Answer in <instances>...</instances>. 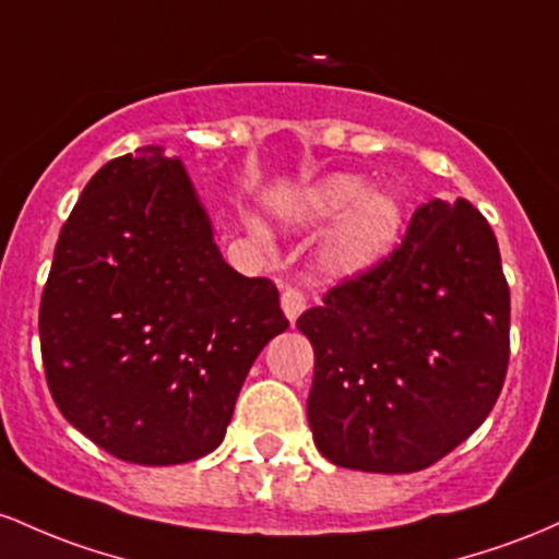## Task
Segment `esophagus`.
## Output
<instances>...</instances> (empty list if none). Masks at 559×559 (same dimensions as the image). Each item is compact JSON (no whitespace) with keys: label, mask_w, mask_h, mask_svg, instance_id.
<instances>
[{"label":"esophagus","mask_w":559,"mask_h":559,"mask_svg":"<svg viewBox=\"0 0 559 559\" xmlns=\"http://www.w3.org/2000/svg\"><path fill=\"white\" fill-rule=\"evenodd\" d=\"M280 304H282V311H285V317L290 319V324H293L300 313L306 311L304 290H298V287H285V290H282Z\"/></svg>","instance_id":"34e87169"}]
</instances>
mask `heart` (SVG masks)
<instances>
[{"mask_svg":"<svg viewBox=\"0 0 559 559\" xmlns=\"http://www.w3.org/2000/svg\"><path fill=\"white\" fill-rule=\"evenodd\" d=\"M298 224H322L341 216L319 246V266L332 277H354L367 272L396 248L404 211L396 195L367 190L356 174H330L300 190L287 203Z\"/></svg>","mask_w":559,"mask_h":559,"instance_id":"b5f03b06","label":"heart"}]
</instances>
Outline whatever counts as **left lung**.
<instances>
[{
	"instance_id": "1",
	"label": "left lung",
	"mask_w": 559,
	"mask_h": 559,
	"mask_svg": "<svg viewBox=\"0 0 559 559\" xmlns=\"http://www.w3.org/2000/svg\"><path fill=\"white\" fill-rule=\"evenodd\" d=\"M298 317L313 346L306 412L337 467L417 473L480 428L510 364V285L467 200L419 205L401 246Z\"/></svg>"
}]
</instances>
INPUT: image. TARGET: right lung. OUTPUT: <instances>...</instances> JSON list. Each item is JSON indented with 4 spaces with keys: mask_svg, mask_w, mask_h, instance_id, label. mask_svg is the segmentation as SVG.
<instances>
[{
    "mask_svg": "<svg viewBox=\"0 0 559 559\" xmlns=\"http://www.w3.org/2000/svg\"><path fill=\"white\" fill-rule=\"evenodd\" d=\"M287 324L277 285L222 259L181 160L150 144L105 163L62 224L44 374L99 449L181 465L224 441L248 369Z\"/></svg>",
    "mask_w": 559,
    "mask_h": 559,
    "instance_id": "1",
    "label": "right lung"
}]
</instances>
